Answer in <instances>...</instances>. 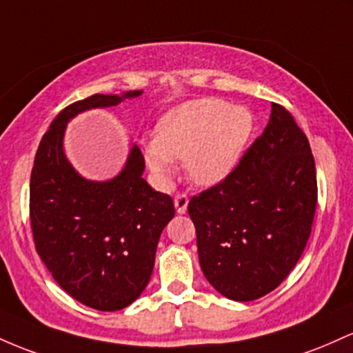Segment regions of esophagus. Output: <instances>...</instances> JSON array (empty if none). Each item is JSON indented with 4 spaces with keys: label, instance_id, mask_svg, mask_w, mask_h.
<instances>
[{
    "label": "esophagus",
    "instance_id": "1",
    "mask_svg": "<svg viewBox=\"0 0 353 353\" xmlns=\"http://www.w3.org/2000/svg\"><path fill=\"white\" fill-rule=\"evenodd\" d=\"M187 207H188V196L187 195H178L175 196V208H176V213H180V215H183L185 212H187Z\"/></svg>",
    "mask_w": 353,
    "mask_h": 353
}]
</instances>
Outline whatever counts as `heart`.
<instances>
[{
	"mask_svg": "<svg viewBox=\"0 0 353 353\" xmlns=\"http://www.w3.org/2000/svg\"><path fill=\"white\" fill-rule=\"evenodd\" d=\"M253 114L219 98L192 100L158 120L155 137L141 141L150 172L166 178L185 160L190 178L212 187L235 170L253 133Z\"/></svg>",
	"mask_w": 353,
	"mask_h": 353,
	"instance_id": "b5f03b06",
	"label": "heart"
}]
</instances>
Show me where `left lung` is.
Instances as JSON below:
<instances>
[{
  "mask_svg": "<svg viewBox=\"0 0 353 353\" xmlns=\"http://www.w3.org/2000/svg\"><path fill=\"white\" fill-rule=\"evenodd\" d=\"M315 208L310 143L294 117L272 103L267 128L235 170L188 203L203 275L236 302L270 294L302 256Z\"/></svg>",
  "mask_w": 353,
  "mask_h": 353,
  "instance_id": "8db88e82",
  "label": "left lung"
}]
</instances>
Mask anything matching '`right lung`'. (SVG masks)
I'll return each mask as SVG.
<instances>
[{"label": "right lung", "mask_w": 353, "mask_h": 353, "mask_svg": "<svg viewBox=\"0 0 353 353\" xmlns=\"http://www.w3.org/2000/svg\"><path fill=\"white\" fill-rule=\"evenodd\" d=\"M141 93L93 94L66 106L39 141L31 172L30 219L38 255L66 294L101 312L121 310L145 290L175 207L172 196L141 176L145 158L137 145L117 176L93 181L71 166L63 138L78 113Z\"/></svg>", "instance_id": "1"}]
</instances>
